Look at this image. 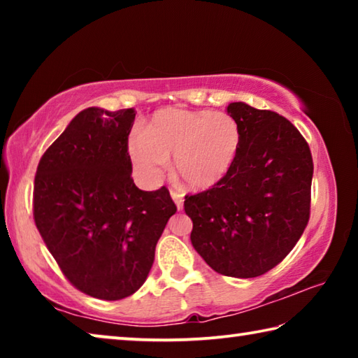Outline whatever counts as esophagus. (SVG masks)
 I'll use <instances>...</instances> for the list:
<instances>
[{"label":"esophagus","instance_id":"esophagus-1","mask_svg":"<svg viewBox=\"0 0 358 358\" xmlns=\"http://www.w3.org/2000/svg\"><path fill=\"white\" fill-rule=\"evenodd\" d=\"M171 196H172V199H173L175 205H177V208H178V210H183V202H185L183 196H181L180 192H175V191L171 192Z\"/></svg>","mask_w":358,"mask_h":358}]
</instances>
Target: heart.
Returning a JSON list of instances; mask_svg holds the SVG:
<instances>
[{
	"label": "heart",
	"instance_id": "1",
	"mask_svg": "<svg viewBox=\"0 0 358 358\" xmlns=\"http://www.w3.org/2000/svg\"><path fill=\"white\" fill-rule=\"evenodd\" d=\"M240 145V126L227 113L162 108L143 132L129 138L128 150L145 178H159L173 156V172L181 183L205 191L230 172Z\"/></svg>",
	"mask_w": 358,
	"mask_h": 358
}]
</instances>
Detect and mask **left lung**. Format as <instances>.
<instances>
[{
    "label": "left lung",
    "instance_id": "left-lung-1",
    "mask_svg": "<svg viewBox=\"0 0 358 358\" xmlns=\"http://www.w3.org/2000/svg\"><path fill=\"white\" fill-rule=\"evenodd\" d=\"M241 145L235 164L211 189L186 196L191 243L217 273L256 278L292 251L310 220L313 157L281 115L230 102Z\"/></svg>",
    "mask_w": 358,
    "mask_h": 358
}]
</instances>
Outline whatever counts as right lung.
<instances>
[{"instance_id": "right-lung-1", "label": "right lung", "mask_w": 358, "mask_h": 358, "mask_svg": "<svg viewBox=\"0 0 358 358\" xmlns=\"http://www.w3.org/2000/svg\"><path fill=\"white\" fill-rule=\"evenodd\" d=\"M136 108L88 107L41 157L34 221L64 276L82 292L121 300L142 287L177 207L167 187L131 178L128 137Z\"/></svg>"}]
</instances>
